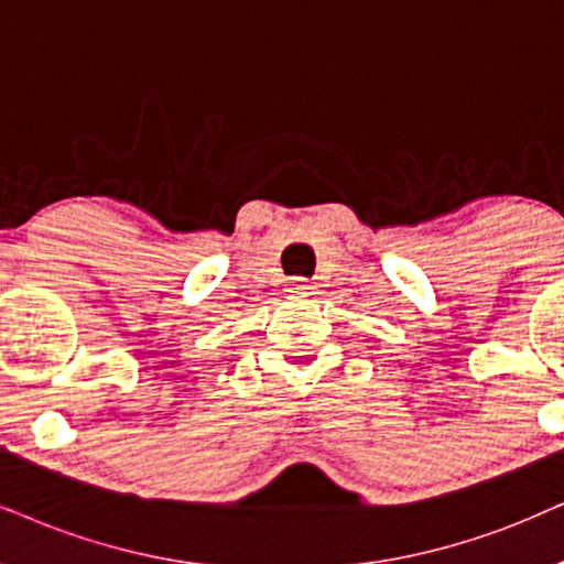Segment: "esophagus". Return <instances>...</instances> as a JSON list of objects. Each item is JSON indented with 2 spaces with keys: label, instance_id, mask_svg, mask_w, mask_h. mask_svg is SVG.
<instances>
[{
  "label": "esophagus",
  "instance_id": "1",
  "mask_svg": "<svg viewBox=\"0 0 564 564\" xmlns=\"http://www.w3.org/2000/svg\"><path fill=\"white\" fill-rule=\"evenodd\" d=\"M286 294H289V299H304V296L315 294V286H306L302 278H296V281L289 283Z\"/></svg>",
  "mask_w": 564,
  "mask_h": 564
}]
</instances>
